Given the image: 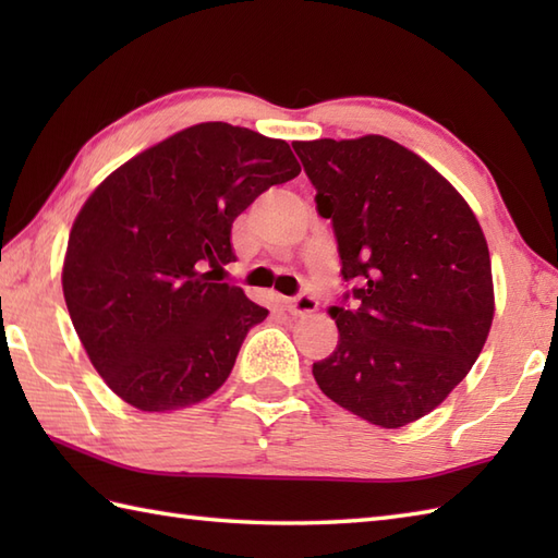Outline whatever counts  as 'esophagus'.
I'll return each instance as SVG.
<instances>
[{
    "label": "esophagus",
    "instance_id": "34e87169",
    "mask_svg": "<svg viewBox=\"0 0 558 558\" xmlns=\"http://www.w3.org/2000/svg\"><path fill=\"white\" fill-rule=\"evenodd\" d=\"M288 306H290V312H292L294 316H310V314L316 312L318 302H316V298H312V294L302 292V294H298V298L288 300Z\"/></svg>",
    "mask_w": 558,
    "mask_h": 558
}]
</instances>
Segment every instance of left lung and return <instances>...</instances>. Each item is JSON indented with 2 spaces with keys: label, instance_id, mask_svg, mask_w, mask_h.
Wrapping results in <instances>:
<instances>
[{
  "label": "left lung",
  "instance_id": "1",
  "mask_svg": "<svg viewBox=\"0 0 558 558\" xmlns=\"http://www.w3.org/2000/svg\"><path fill=\"white\" fill-rule=\"evenodd\" d=\"M292 148L352 286L330 306L338 348L314 378L340 408L398 429L441 405L480 357L494 318L487 240L465 198L396 141Z\"/></svg>",
  "mask_w": 558,
  "mask_h": 558
}]
</instances>
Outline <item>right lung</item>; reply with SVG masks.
<instances>
[{
    "instance_id": "right-lung-1",
    "label": "right lung",
    "mask_w": 558,
    "mask_h": 558,
    "mask_svg": "<svg viewBox=\"0 0 558 558\" xmlns=\"http://www.w3.org/2000/svg\"><path fill=\"white\" fill-rule=\"evenodd\" d=\"M298 174L286 141L206 122L138 153L88 196L69 234L64 300L93 366L129 405L180 410L228 381L248 328L268 316L218 282L234 260L232 222Z\"/></svg>"
}]
</instances>
